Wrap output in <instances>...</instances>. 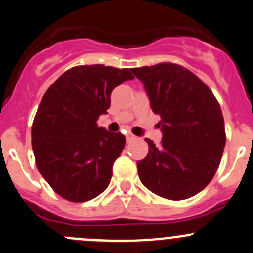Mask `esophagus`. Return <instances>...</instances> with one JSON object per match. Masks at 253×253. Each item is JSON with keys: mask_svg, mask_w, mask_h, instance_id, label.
<instances>
[{"mask_svg": "<svg viewBox=\"0 0 253 253\" xmlns=\"http://www.w3.org/2000/svg\"><path fill=\"white\" fill-rule=\"evenodd\" d=\"M134 139H136V136H133V134H132V133H127L126 134V141L128 142V143H129V142L134 141Z\"/></svg>", "mask_w": 253, "mask_h": 253, "instance_id": "1", "label": "esophagus"}]
</instances>
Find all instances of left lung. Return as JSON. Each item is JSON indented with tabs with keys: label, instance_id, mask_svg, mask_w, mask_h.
Returning a JSON list of instances; mask_svg holds the SVG:
<instances>
[{
	"label": "left lung",
	"instance_id": "obj_1",
	"mask_svg": "<svg viewBox=\"0 0 253 253\" xmlns=\"http://www.w3.org/2000/svg\"><path fill=\"white\" fill-rule=\"evenodd\" d=\"M154 114L162 142L146 138L148 154L137 162L142 184L170 200L194 197L211 181L224 152V117L211 90L190 70L173 63L133 68Z\"/></svg>",
	"mask_w": 253,
	"mask_h": 253
}]
</instances>
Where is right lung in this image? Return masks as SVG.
<instances>
[{"label": "right lung", "instance_id": "right-lung-1", "mask_svg": "<svg viewBox=\"0 0 253 253\" xmlns=\"http://www.w3.org/2000/svg\"><path fill=\"white\" fill-rule=\"evenodd\" d=\"M133 78L131 69L79 65L44 94L32 125V148L39 173L61 198L84 203L109 186L126 138L96 121L107 114L112 90Z\"/></svg>", "mask_w": 253, "mask_h": 253}]
</instances>
